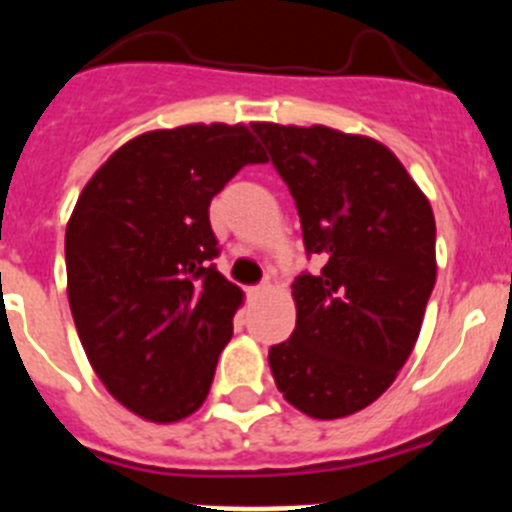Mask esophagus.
Masks as SVG:
<instances>
[{"instance_id":"34e87169","label":"esophagus","mask_w":512,"mask_h":512,"mask_svg":"<svg viewBox=\"0 0 512 512\" xmlns=\"http://www.w3.org/2000/svg\"><path fill=\"white\" fill-rule=\"evenodd\" d=\"M269 292H271V287L266 282L259 284V287L248 289V295H251V297H264V295H269Z\"/></svg>"}]
</instances>
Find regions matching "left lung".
Listing matches in <instances>:
<instances>
[{"label":"left lung","mask_w":512,"mask_h":512,"mask_svg":"<svg viewBox=\"0 0 512 512\" xmlns=\"http://www.w3.org/2000/svg\"><path fill=\"white\" fill-rule=\"evenodd\" d=\"M297 202L320 274L292 284L297 325L269 348L279 392L318 420L372 405L413 354L436 284V220L400 158L366 135L251 122Z\"/></svg>","instance_id":"8db88e82"}]
</instances>
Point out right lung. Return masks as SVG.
I'll list each match as a JSON object with an SVG mask.
<instances>
[{"label":"right lung","mask_w":512,"mask_h":512,"mask_svg":"<svg viewBox=\"0 0 512 512\" xmlns=\"http://www.w3.org/2000/svg\"><path fill=\"white\" fill-rule=\"evenodd\" d=\"M266 156L246 125L151 130L117 148L66 225V292L94 374L130 413L200 410L243 292L210 264V202Z\"/></svg>","instance_id":"right-lung-1"}]
</instances>
